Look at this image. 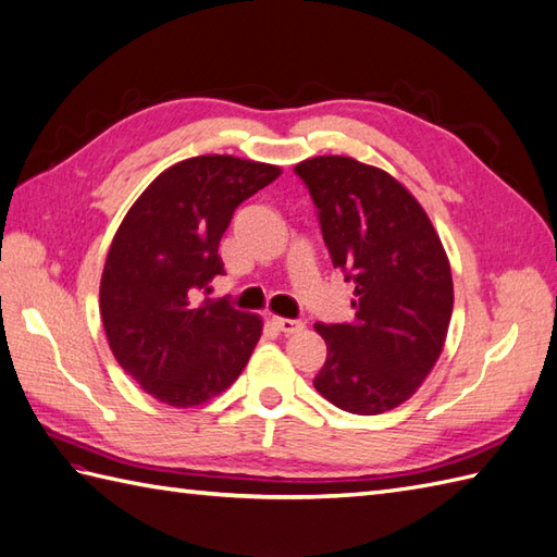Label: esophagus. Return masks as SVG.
Masks as SVG:
<instances>
[{"label":"esophagus","instance_id":"34e87169","mask_svg":"<svg viewBox=\"0 0 557 557\" xmlns=\"http://www.w3.org/2000/svg\"><path fill=\"white\" fill-rule=\"evenodd\" d=\"M271 323H274L276 329H278L281 333H286V335L300 333V331L305 329V323H302V321H295V319H283V317H271Z\"/></svg>","mask_w":557,"mask_h":557}]
</instances>
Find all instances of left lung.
Wrapping results in <instances>:
<instances>
[{"label":"left lung","instance_id":"1","mask_svg":"<svg viewBox=\"0 0 557 557\" xmlns=\"http://www.w3.org/2000/svg\"><path fill=\"white\" fill-rule=\"evenodd\" d=\"M295 174L314 200L333 267L355 281V321L314 325L329 347L314 387L349 413L392 411L425 381L449 331L454 283L442 240L383 170L319 156Z\"/></svg>","mask_w":557,"mask_h":557}]
</instances>
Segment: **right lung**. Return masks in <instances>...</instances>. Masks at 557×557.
<instances>
[{
    "label": "right lung",
    "mask_w": 557,
    "mask_h": 557,
    "mask_svg": "<svg viewBox=\"0 0 557 557\" xmlns=\"http://www.w3.org/2000/svg\"><path fill=\"white\" fill-rule=\"evenodd\" d=\"M281 170L234 156L176 162L122 220L101 276V321L122 371L170 406H198L232 385L262 319L206 300L224 274L220 240L243 200Z\"/></svg>",
    "instance_id": "1"
}]
</instances>
